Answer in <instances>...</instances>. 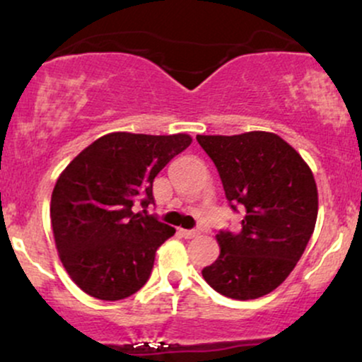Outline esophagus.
Listing matches in <instances>:
<instances>
[{"mask_svg": "<svg viewBox=\"0 0 362 362\" xmlns=\"http://www.w3.org/2000/svg\"><path fill=\"white\" fill-rule=\"evenodd\" d=\"M180 235L184 236V238H195V236L199 235V231L197 230H180Z\"/></svg>", "mask_w": 362, "mask_h": 362, "instance_id": "esophagus-1", "label": "esophagus"}]
</instances>
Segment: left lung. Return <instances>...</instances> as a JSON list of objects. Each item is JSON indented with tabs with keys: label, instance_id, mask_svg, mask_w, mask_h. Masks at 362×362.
Here are the masks:
<instances>
[{
	"label": "left lung",
	"instance_id": "obj_1",
	"mask_svg": "<svg viewBox=\"0 0 362 362\" xmlns=\"http://www.w3.org/2000/svg\"><path fill=\"white\" fill-rule=\"evenodd\" d=\"M218 168L231 209L242 211V230H221V253L202 269L219 294L255 300L274 291L301 259L318 214L313 173L300 153L277 134L197 136Z\"/></svg>",
	"mask_w": 362,
	"mask_h": 362
}]
</instances>
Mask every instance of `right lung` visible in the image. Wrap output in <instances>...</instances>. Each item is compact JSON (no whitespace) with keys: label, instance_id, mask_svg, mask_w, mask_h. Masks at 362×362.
<instances>
[{"label":"right lung","instance_id":"right-lung-1","mask_svg":"<svg viewBox=\"0 0 362 362\" xmlns=\"http://www.w3.org/2000/svg\"><path fill=\"white\" fill-rule=\"evenodd\" d=\"M192 143L187 134L112 132L85 148L57 178L51 223L66 272L97 300L131 296L151 276L158 247L175 228L132 213L155 204L153 180Z\"/></svg>","mask_w":362,"mask_h":362}]
</instances>
